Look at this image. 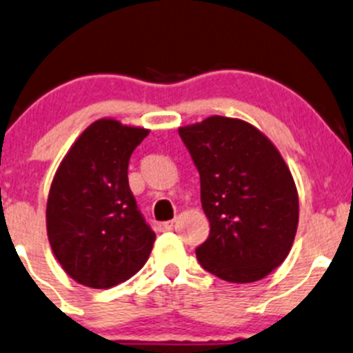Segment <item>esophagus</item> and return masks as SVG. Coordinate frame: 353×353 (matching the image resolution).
I'll return each instance as SVG.
<instances>
[{"label": "esophagus", "instance_id": "obj_1", "mask_svg": "<svg viewBox=\"0 0 353 353\" xmlns=\"http://www.w3.org/2000/svg\"><path fill=\"white\" fill-rule=\"evenodd\" d=\"M172 227H173V221L158 223V230H160V232H166V230H170Z\"/></svg>", "mask_w": 353, "mask_h": 353}]
</instances>
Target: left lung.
Here are the masks:
<instances>
[{
  "label": "left lung",
  "instance_id": "8db88e82",
  "mask_svg": "<svg viewBox=\"0 0 353 353\" xmlns=\"http://www.w3.org/2000/svg\"><path fill=\"white\" fill-rule=\"evenodd\" d=\"M200 175L210 222L195 249L205 271L223 281L254 283L286 259L298 229V192L276 146L252 124L210 116L178 130Z\"/></svg>",
  "mask_w": 353,
  "mask_h": 353
}]
</instances>
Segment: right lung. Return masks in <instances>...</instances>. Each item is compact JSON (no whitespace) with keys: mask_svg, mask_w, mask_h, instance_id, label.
Returning a JSON list of instances; mask_svg holds the SVG:
<instances>
[{"mask_svg":"<svg viewBox=\"0 0 353 353\" xmlns=\"http://www.w3.org/2000/svg\"><path fill=\"white\" fill-rule=\"evenodd\" d=\"M148 134L104 117L79 136L57 170L47 202L48 241L63 271L84 286L124 283L150 257L157 236L128 181L132 151Z\"/></svg>","mask_w":353,"mask_h":353,"instance_id":"add662e5","label":"right lung"}]
</instances>
